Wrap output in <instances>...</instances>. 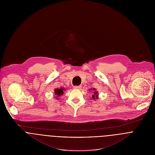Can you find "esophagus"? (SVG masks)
<instances>
[{
  "instance_id": "obj_1",
  "label": "esophagus",
  "mask_w": 155,
  "mask_h": 155,
  "mask_svg": "<svg viewBox=\"0 0 155 155\" xmlns=\"http://www.w3.org/2000/svg\"><path fill=\"white\" fill-rule=\"evenodd\" d=\"M81 88V86H75L74 87V89H77V90H80V88Z\"/></svg>"
}]
</instances>
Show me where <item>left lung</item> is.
Wrapping results in <instances>:
<instances>
[{
    "instance_id": "left-lung-1",
    "label": "left lung",
    "mask_w": 155,
    "mask_h": 155,
    "mask_svg": "<svg viewBox=\"0 0 155 155\" xmlns=\"http://www.w3.org/2000/svg\"><path fill=\"white\" fill-rule=\"evenodd\" d=\"M91 90L92 91V93H93V95L91 96V100H97L98 98V91L96 90L95 88H91V89H89V90ZM91 91H90L91 92Z\"/></svg>"
}]
</instances>
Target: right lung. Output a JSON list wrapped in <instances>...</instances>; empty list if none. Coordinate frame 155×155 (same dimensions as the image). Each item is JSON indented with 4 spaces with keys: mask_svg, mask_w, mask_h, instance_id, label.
<instances>
[{
    "mask_svg": "<svg viewBox=\"0 0 155 155\" xmlns=\"http://www.w3.org/2000/svg\"><path fill=\"white\" fill-rule=\"evenodd\" d=\"M65 90V88L63 87H60L59 88H55L54 90V97L56 98L57 99H58V97H60L61 95H64V91Z\"/></svg>",
    "mask_w": 155,
    "mask_h": 155,
    "instance_id": "add662e5",
    "label": "right lung"
}]
</instances>
